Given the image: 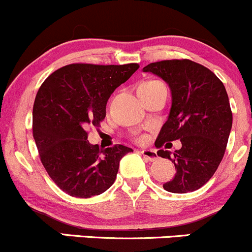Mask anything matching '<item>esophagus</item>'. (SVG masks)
I'll return each mask as SVG.
<instances>
[{"label": "esophagus", "instance_id": "obj_1", "mask_svg": "<svg viewBox=\"0 0 252 252\" xmlns=\"http://www.w3.org/2000/svg\"><path fill=\"white\" fill-rule=\"evenodd\" d=\"M141 155L142 156L145 157V158H147L149 159V161H156L157 158H158V156H157V154H156V151H154V150H147V149H145V150H141Z\"/></svg>", "mask_w": 252, "mask_h": 252}]
</instances>
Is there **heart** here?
I'll use <instances>...</instances> for the list:
<instances>
[{
	"label": "heart",
	"mask_w": 252,
	"mask_h": 252,
	"mask_svg": "<svg viewBox=\"0 0 252 252\" xmlns=\"http://www.w3.org/2000/svg\"><path fill=\"white\" fill-rule=\"evenodd\" d=\"M150 83H154V81H147V83H142L141 85H145V84H150Z\"/></svg>",
	"instance_id": "heart-1"
}]
</instances>
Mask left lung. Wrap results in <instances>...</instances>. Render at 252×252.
<instances>
[{
    "label": "left lung",
    "mask_w": 252,
    "mask_h": 252,
    "mask_svg": "<svg viewBox=\"0 0 252 252\" xmlns=\"http://www.w3.org/2000/svg\"><path fill=\"white\" fill-rule=\"evenodd\" d=\"M142 70L163 79L172 93L168 119L155 142L157 155L171 159L177 169L163 188L177 194L200 189L217 171L232 129L224 85L208 68L190 60L159 61ZM174 140H180L182 147L171 155L161 146Z\"/></svg>",
    "instance_id": "8db88e82"
}]
</instances>
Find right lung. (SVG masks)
<instances>
[{"instance_id": "add662e5", "label": "right lung", "mask_w": 252, "mask_h": 252, "mask_svg": "<svg viewBox=\"0 0 252 252\" xmlns=\"http://www.w3.org/2000/svg\"><path fill=\"white\" fill-rule=\"evenodd\" d=\"M138 69V63H74L53 72L40 86L32 136L50 178L70 196L105 192L116 180L122 157L133 151L124 145L100 150L88 141V129L100 126L111 94Z\"/></svg>"}]
</instances>
